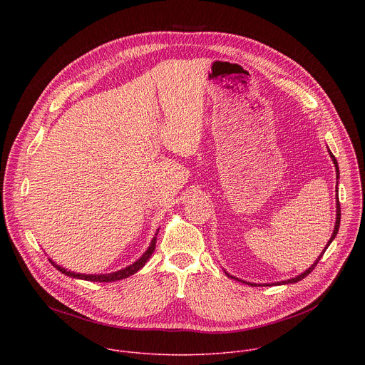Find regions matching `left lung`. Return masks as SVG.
I'll return each instance as SVG.
<instances>
[{
	"mask_svg": "<svg viewBox=\"0 0 365 365\" xmlns=\"http://www.w3.org/2000/svg\"><path fill=\"white\" fill-rule=\"evenodd\" d=\"M329 155H331V159H332V162H334V165H335V169H336V179H339V169H338V162H336V159H335V155L331 153V150H329ZM338 186V185H336ZM339 224H341V205H339V199H338V196H336V222H335V228H334V232H332V235H331V238H329V241H328V244H327V247H325V250L321 252V255L318 257V259L317 262L312 264L306 272H303L302 274H299V276H296V277H293V279H289V280H284V282H277V284H289V283H297L299 280H302V279H304L309 273H312L314 272V269L317 267V264L319 263V259L322 258V255H324V252L327 251V248L329 247V244L334 241V238L336 237V234H338V230H339ZM227 273V272H225ZM227 276L228 277H231V279H235L234 276H231V274H228L227 273ZM235 280H238V279H235ZM244 283V282H242ZM248 284H251V286H255L254 283H248Z\"/></svg>",
	"mask_w": 365,
	"mask_h": 365,
	"instance_id": "8db88e82",
	"label": "left lung"
}]
</instances>
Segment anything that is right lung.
Returning <instances> with one entry per match:
<instances>
[{
  "instance_id": "obj_1",
  "label": "right lung",
  "mask_w": 365,
  "mask_h": 365,
  "mask_svg": "<svg viewBox=\"0 0 365 365\" xmlns=\"http://www.w3.org/2000/svg\"><path fill=\"white\" fill-rule=\"evenodd\" d=\"M158 232H159V230H158ZM155 235H158V234H155ZM154 248H155V237L151 240V242H150L147 251L137 259L135 263L130 264V266L125 267V269H121V270H118V272L108 273V274H81V273L69 272V270H66V269L58 266V264L53 262V259L48 258V262L51 263V266H53L55 269H58L59 272H62L63 274H66V276H69V277L82 279V280H88V282H101V283L103 282V283H108V282H117V280H121V279H127L128 276H133L134 273H137L141 267L145 266V263L148 262V258L151 257Z\"/></svg>"
}]
</instances>
